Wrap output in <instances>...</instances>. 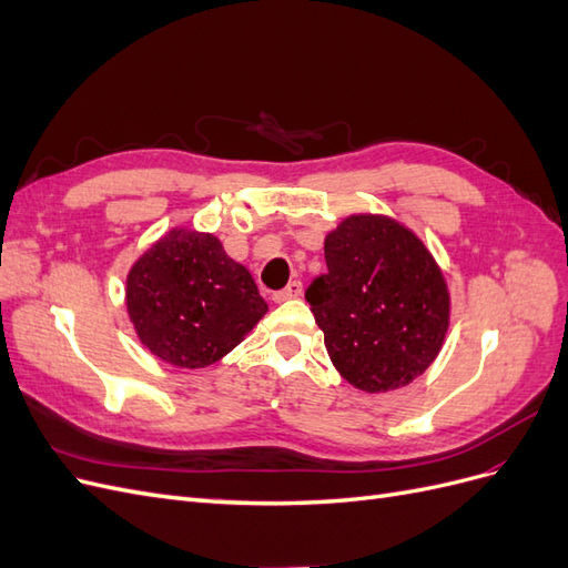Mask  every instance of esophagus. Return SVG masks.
<instances>
[{"instance_id": "1", "label": "esophagus", "mask_w": 568, "mask_h": 568, "mask_svg": "<svg viewBox=\"0 0 568 568\" xmlns=\"http://www.w3.org/2000/svg\"><path fill=\"white\" fill-rule=\"evenodd\" d=\"M301 294H303V284H301V282H291L286 288H282V291H274V294H272V301L284 303V301H291V298H298Z\"/></svg>"}]
</instances>
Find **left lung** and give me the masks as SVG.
I'll use <instances>...</instances> for the list:
<instances>
[{
  "mask_svg": "<svg viewBox=\"0 0 568 568\" xmlns=\"http://www.w3.org/2000/svg\"><path fill=\"white\" fill-rule=\"evenodd\" d=\"M326 274L307 286L324 346L359 390L407 386L434 363L450 296L434 255L400 222L351 215L326 234Z\"/></svg>",
  "mask_w": 568,
  "mask_h": 568,
  "instance_id": "8db88e82",
  "label": "left lung"
}]
</instances>
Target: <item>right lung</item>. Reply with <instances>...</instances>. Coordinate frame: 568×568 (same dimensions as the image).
Wrapping results in <instances>:
<instances>
[{
    "mask_svg": "<svg viewBox=\"0 0 568 568\" xmlns=\"http://www.w3.org/2000/svg\"><path fill=\"white\" fill-rule=\"evenodd\" d=\"M125 298L144 346L186 369L217 363L267 313L251 272L192 230H173L132 265Z\"/></svg>",
    "mask_w": 568,
    "mask_h": 568,
    "instance_id": "obj_1",
    "label": "right lung"
}]
</instances>
